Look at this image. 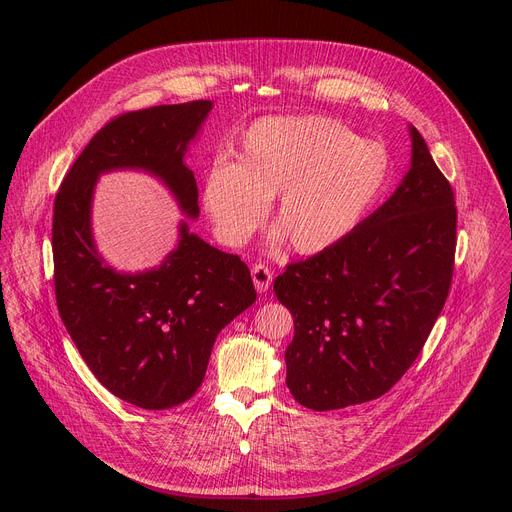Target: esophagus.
I'll return each instance as SVG.
<instances>
[{
  "label": "esophagus",
  "instance_id": "1",
  "mask_svg": "<svg viewBox=\"0 0 512 512\" xmlns=\"http://www.w3.org/2000/svg\"><path fill=\"white\" fill-rule=\"evenodd\" d=\"M272 278H274V272L268 266H264V264H254L252 266V280H254V286L260 294L268 290V286L272 284Z\"/></svg>",
  "mask_w": 512,
  "mask_h": 512
}]
</instances>
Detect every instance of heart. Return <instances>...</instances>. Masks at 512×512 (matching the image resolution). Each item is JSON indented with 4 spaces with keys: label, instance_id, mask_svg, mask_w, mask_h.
Instances as JSON below:
<instances>
[{
    "label": "heart",
    "instance_id": "obj_1",
    "mask_svg": "<svg viewBox=\"0 0 512 512\" xmlns=\"http://www.w3.org/2000/svg\"><path fill=\"white\" fill-rule=\"evenodd\" d=\"M387 179V151L339 121L274 117L242 135L236 163L208 171L203 206L226 242L244 244L276 197L272 224L296 254L315 256L357 230Z\"/></svg>",
    "mask_w": 512,
    "mask_h": 512
}]
</instances>
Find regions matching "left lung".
Instances as JSON below:
<instances>
[{
    "mask_svg": "<svg viewBox=\"0 0 512 512\" xmlns=\"http://www.w3.org/2000/svg\"><path fill=\"white\" fill-rule=\"evenodd\" d=\"M412 167L393 195L327 252L276 276L294 319L286 385L329 412L387 393L418 359L454 272L456 199L416 127Z\"/></svg>",
    "mask_w": 512,
    "mask_h": 512,
    "instance_id": "left-lung-1",
    "label": "left lung"
}]
</instances>
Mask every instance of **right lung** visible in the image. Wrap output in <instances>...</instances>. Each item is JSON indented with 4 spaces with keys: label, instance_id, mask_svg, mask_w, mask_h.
<instances>
[{
    "label": "right lung",
    "instance_id": "1",
    "mask_svg": "<svg viewBox=\"0 0 512 512\" xmlns=\"http://www.w3.org/2000/svg\"><path fill=\"white\" fill-rule=\"evenodd\" d=\"M210 111L212 100H191L113 119L78 155L54 201L60 319L94 377L143 410H169L199 389L218 333L256 290L240 256L189 234L187 222L159 268L117 272L94 248L92 191L100 173L143 169L169 187L187 218H197V183L183 157Z\"/></svg>",
    "mask_w": 512,
    "mask_h": 512
}]
</instances>
